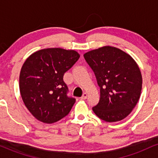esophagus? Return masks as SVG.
Masks as SVG:
<instances>
[{"label": "esophagus", "mask_w": 158, "mask_h": 158, "mask_svg": "<svg viewBox=\"0 0 158 158\" xmlns=\"http://www.w3.org/2000/svg\"><path fill=\"white\" fill-rule=\"evenodd\" d=\"M87 97H88V94L84 93V94H82V96H81V99H86Z\"/></svg>", "instance_id": "esophagus-1"}]
</instances>
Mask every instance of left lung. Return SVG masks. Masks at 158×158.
I'll return each mask as SVG.
<instances>
[{
	"label": "left lung",
	"mask_w": 158,
	"mask_h": 158,
	"mask_svg": "<svg viewBox=\"0 0 158 158\" xmlns=\"http://www.w3.org/2000/svg\"><path fill=\"white\" fill-rule=\"evenodd\" d=\"M84 57L100 88V99L93 111L108 123L126 118L137 105L142 90V74L137 62L129 54L111 46L90 50Z\"/></svg>",
	"instance_id": "obj_1"
}]
</instances>
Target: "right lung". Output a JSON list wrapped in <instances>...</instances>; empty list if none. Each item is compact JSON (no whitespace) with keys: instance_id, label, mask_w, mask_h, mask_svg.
<instances>
[{"instance_id":"obj_1","label":"right lung","mask_w":158,"mask_h":158,"mask_svg":"<svg viewBox=\"0 0 158 158\" xmlns=\"http://www.w3.org/2000/svg\"><path fill=\"white\" fill-rule=\"evenodd\" d=\"M79 57L74 50L47 48L33 52L24 61L19 77L20 93L38 120L51 124L70 111L76 99L67 96L63 76Z\"/></svg>"}]
</instances>
